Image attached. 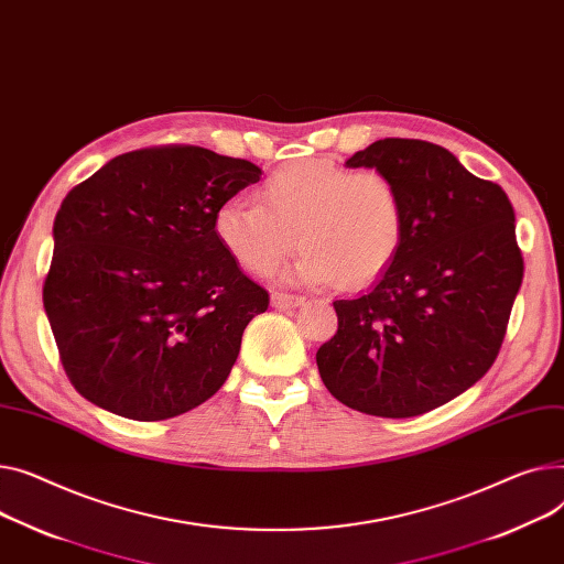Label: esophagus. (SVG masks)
Wrapping results in <instances>:
<instances>
[{
	"mask_svg": "<svg viewBox=\"0 0 564 564\" xmlns=\"http://www.w3.org/2000/svg\"><path fill=\"white\" fill-rule=\"evenodd\" d=\"M302 304H304V296H299V294H285V292H274L272 294V306L274 308L285 311V308H296Z\"/></svg>",
	"mask_w": 564,
	"mask_h": 564,
	"instance_id": "34e87169",
	"label": "esophagus"
}]
</instances>
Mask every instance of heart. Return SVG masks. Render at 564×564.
<instances>
[{
	"instance_id": "b5f03b06",
	"label": "heart",
	"mask_w": 564,
	"mask_h": 564,
	"mask_svg": "<svg viewBox=\"0 0 564 564\" xmlns=\"http://www.w3.org/2000/svg\"><path fill=\"white\" fill-rule=\"evenodd\" d=\"M213 231L240 268L268 276L296 245V279L362 288L381 279L408 236L399 185L383 172H354L326 159L279 165L253 199L224 202Z\"/></svg>"
}]
</instances>
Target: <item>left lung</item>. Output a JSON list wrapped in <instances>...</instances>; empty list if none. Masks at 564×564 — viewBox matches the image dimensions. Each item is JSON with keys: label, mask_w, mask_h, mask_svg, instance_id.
<instances>
[{"label": "left lung", "mask_w": 564, "mask_h": 564, "mask_svg": "<svg viewBox=\"0 0 564 564\" xmlns=\"http://www.w3.org/2000/svg\"><path fill=\"white\" fill-rule=\"evenodd\" d=\"M347 167H377L399 185L408 236L367 294L333 302L337 333L317 349L319 377L365 415H424L499 356L523 279L514 210L501 185L426 140H377Z\"/></svg>", "instance_id": "left-lung-1"}]
</instances>
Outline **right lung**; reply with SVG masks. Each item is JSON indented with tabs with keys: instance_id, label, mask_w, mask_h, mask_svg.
<instances>
[{
	"instance_id": "right-lung-1",
	"label": "right lung",
	"mask_w": 564,
	"mask_h": 564,
	"mask_svg": "<svg viewBox=\"0 0 564 564\" xmlns=\"http://www.w3.org/2000/svg\"><path fill=\"white\" fill-rule=\"evenodd\" d=\"M260 174L242 159L170 144L112 159L67 193L43 304L84 399L161 422L224 386L270 294L224 251L213 217Z\"/></svg>"
}]
</instances>
